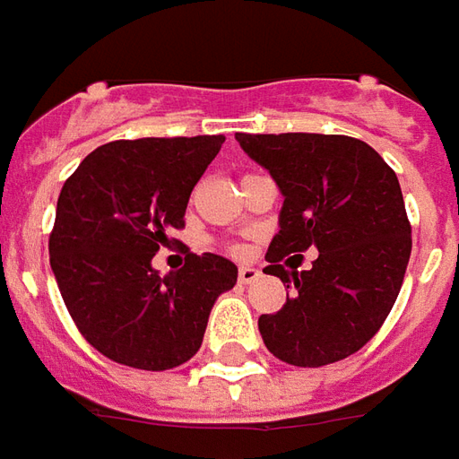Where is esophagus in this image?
I'll return each instance as SVG.
<instances>
[{
    "mask_svg": "<svg viewBox=\"0 0 459 459\" xmlns=\"http://www.w3.org/2000/svg\"><path fill=\"white\" fill-rule=\"evenodd\" d=\"M259 276H262V272L255 269V266H242V269H239V284H252Z\"/></svg>",
    "mask_w": 459,
    "mask_h": 459,
    "instance_id": "obj_1",
    "label": "esophagus"
}]
</instances>
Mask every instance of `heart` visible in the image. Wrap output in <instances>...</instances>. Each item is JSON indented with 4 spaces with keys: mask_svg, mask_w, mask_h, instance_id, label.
<instances>
[{
    "mask_svg": "<svg viewBox=\"0 0 459 459\" xmlns=\"http://www.w3.org/2000/svg\"><path fill=\"white\" fill-rule=\"evenodd\" d=\"M235 252L237 255H242V249H239V247H235Z\"/></svg>",
    "mask_w": 459,
    "mask_h": 459,
    "instance_id": "1",
    "label": "heart"
}]
</instances>
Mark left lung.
<instances>
[{
	"instance_id": "1",
	"label": "left lung",
	"mask_w": 459,
	"mask_h": 459,
	"mask_svg": "<svg viewBox=\"0 0 459 459\" xmlns=\"http://www.w3.org/2000/svg\"><path fill=\"white\" fill-rule=\"evenodd\" d=\"M235 138L284 195L264 274L279 276L289 294L276 314L259 316L264 346L301 368L346 359L383 326L411 259V222L395 172L368 143L349 135ZM308 246L319 249L308 273L278 264Z\"/></svg>"
}]
</instances>
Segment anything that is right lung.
Masks as SVG:
<instances>
[{
  "label": "right lung",
  "instance_id": "obj_1",
  "mask_svg": "<svg viewBox=\"0 0 459 459\" xmlns=\"http://www.w3.org/2000/svg\"><path fill=\"white\" fill-rule=\"evenodd\" d=\"M222 135L113 141L83 158L56 203L51 269L83 339L116 363L143 370L183 366L203 346L207 318L237 266L187 252L168 276L152 256L185 227L190 193Z\"/></svg>",
  "mask_w": 459,
  "mask_h": 459
}]
</instances>
